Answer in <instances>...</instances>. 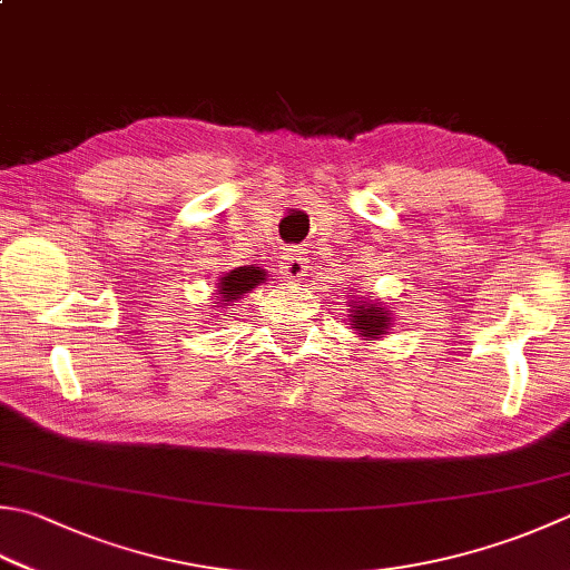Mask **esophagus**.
Here are the masks:
<instances>
[{
  "label": "esophagus",
  "instance_id": "obj_1",
  "mask_svg": "<svg viewBox=\"0 0 570 570\" xmlns=\"http://www.w3.org/2000/svg\"><path fill=\"white\" fill-rule=\"evenodd\" d=\"M282 274L286 282H298L301 276H306L308 272V256L304 249H288L282 256Z\"/></svg>",
  "mask_w": 570,
  "mask_h": 570
}]
</instances>
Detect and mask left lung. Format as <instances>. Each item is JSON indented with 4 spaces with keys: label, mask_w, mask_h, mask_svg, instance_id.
I'll use <instances>...</instances> for the list:
<instances>
[{
    "label": "left lung",
    "mask_w": 570,
    "mask_h": 570,
    "mask_svg": "<svg viewBox=\"0 0 570 570\" xmlns=\"http://www.w3.org/2000/svg\"><path fill=\"white\" fill-rule=\"evenodd\" d=\"M348 316H351L348 318L351 328L358 333V338L363 341L385 338L390 331V321H393V314H390V308L381 298H365V296L351 298Z\"/></svg>",
    "instance_id": "1"
}]
</instances>
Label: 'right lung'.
<instances>
[{
    "mask_svg": "<svg viewBox=\"0 0 570 570\" xmlns=\"http://www.w3.org/2000/svg\"><path fill=\"white\" fill-rule=\"evenodd\" d=\"M266 282V269H262V266H237V269L227 272L225 276H219V282L215 286L217 292V301H215V308L219 311L217 316H225L227 308H234L237 306V301L247 296L252 288H256L259 284ZM215 316V318H217Z\"/></svg>",
    "mask_w": 570,
    "mask_h": 570,
    "instance_id": "obj_1",
    "label": "right lung"
}]
</instances>
